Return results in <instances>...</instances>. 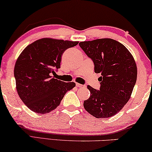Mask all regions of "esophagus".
Returning a JSON list of instances; mask_svg holds the SVG:
<instances>
[{"label":"esophagus","mask_w":152,"mask_h":152,"mask_svg":"<svg viewBox=\"0 0 152 152\" xmlns=\"http://www.w3.org/2000/svg\"><path fill=\"white\" fill-rule=\"evenodd\" d=\"M76 86L79 87V88H82V87H85L86 86H85V85H84V84H78V83H77Z\"/></svg>","instance_id":"esophagus-1"}]
</instances>
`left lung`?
<instances>
[{"mask_svg":"<svg viewBox=\"0 0 152 152\" xmlns=\"http://www.w3.org/2000/svg\"><path fill=\"white\" fill-rule=\"evenodd\" d=\"M94 64L101 76L99 90L87 86L90 97L84 109L97 118H110L118 113L129 99L137 79V67L126 48L111 39H100L79 43Z\"/></svg>","mask_w":152,"mask_h":152,"instance_id":"left-lung-1","label":"left lung"}]
</instances>
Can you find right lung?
Returning <instances> with one entry per match:
<instances>
[{
  "label": "right lung",
  "instance_id": "right-lung-1",
  "mask_svg": "<svg viewBox=\"0 0 152 152\" xmlns=\"http://www.w3.org/2000/svg\"><path fill=\"white\" fill-rule=\"evenodd\" d=\"M78 41L43 38L28 45L14 66L16 90L20 98L32 111L49 113L60 104L74 82H64L53 75L60 68L61 55Z\"/></svg>",
  "mask_w": 152,
  "mask_h": 152
}]
</instances>
